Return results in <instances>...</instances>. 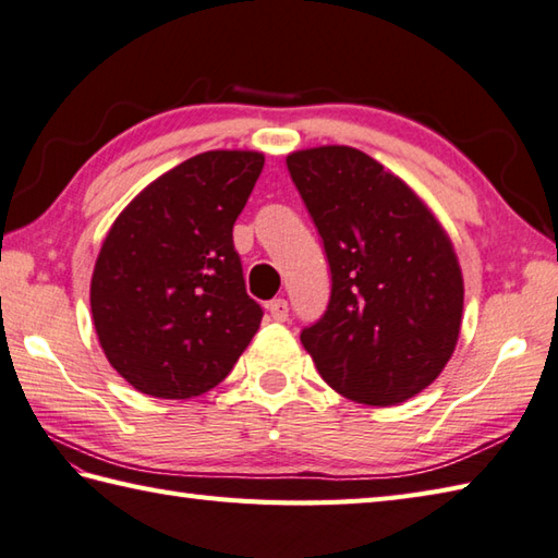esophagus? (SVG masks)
<instances>
[{
    "label": "esophagus",
    "mask_w": 558,
    "mask_h": 558,
    "mask_svg": "<svg viewBox=\"0 0 558 558\" xmlns=\"http://www.w3.org/2000/svg\"><path fill=\"white\" fill-rule=\"evenodd\" d=\"M288 312H290V306H288L286 300L278 298V300L268 302V314H270L272 322H288Z\"/></svg>",
    "instance_id": "34e87169"
}]
</instances>
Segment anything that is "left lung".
Wrapping results in <instances>:
<instances>
[{"label":"left lung","instance_id":"8db88e82","mask_svg":"<svg viewBox=\"0 0 558 558\" xmlns=\"http://www.w3.org/2000/svg\"><path fill=\"white\" fill-rule=\"evenodd\" d=\"M330 266V302L302 330L324 381L362 405H398L444 372L462 322V270L429 206L350 146L288 156Z\"/></svg>","mask_w":558,"mask_h":558}]
</instances>
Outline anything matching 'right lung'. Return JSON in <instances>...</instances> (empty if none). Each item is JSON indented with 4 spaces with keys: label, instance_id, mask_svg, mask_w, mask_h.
Returning <instances> with one entry per match:
<instances>
[{
    "label": "right lung",
    "instance_id": "obj_1",
    "mask_svg": "<svg viewBox=\"0 0 558 558\" xmlns=\"http://www.w3.org/2000/svg\"><path fill=\"white\" fill-rule=\"evenodd\" d=\"M258 150H208L160 174L105 236L90 278L100 348L117 374L153 398L216 388L252 342L232 228L264 170Z\"/></svg>",
    "mask_w": 558,
    "mask_h": 558
}]
</instances>
